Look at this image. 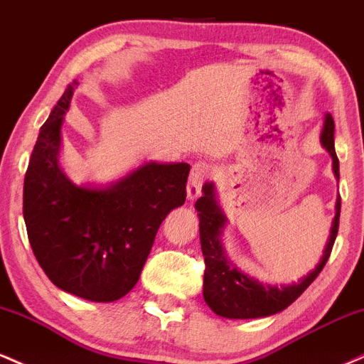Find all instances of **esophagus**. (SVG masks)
I'll return each instance as SVG.
<instances>
[{"label":"esophagus","instance_id":"34e87169","mask_svg":"<svg viewBox=\"0 0 364 364\" xmlns=\"http://www.w3.org/2000/svg\"><path fill=\"white\" fill-rule=\"evenodd\" d=\"M210 173H212L210 164H207V162H203V161L195 162L193 168H191L190 179H188V186H186L188 200H195L196 196L200 195V190H202L203 181L210 176Z\"/></svg>","mask_w":364,"mask_h":364}]
</instances>
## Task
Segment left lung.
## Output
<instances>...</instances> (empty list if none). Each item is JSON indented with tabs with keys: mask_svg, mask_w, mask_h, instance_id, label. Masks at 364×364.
<instances>
[{
	"mask_svg": "<svg viewBox=\"0 0 364 364\" xmlns=\"http://www.w3.org/2000/svg\"><path fill=\"white\" fill-rule=\"evenodd\" d=\"M333 128L336 124H333L332 114L327 112L320 133V144L332 157L333 176L339 181V159H337L336 145H333ZM202 191L203 195L196 200L195 208L198 212L200 243H202V253L205 258L203 299L210 306V310L224 318L236 320L262 318V316H270L286 310L318 277L328 260L337 236V229H339L341 196H337L336 217L330 225V236L315 269L299 279L298 282L272 286V284L260 282L252 275L245 274L229 260L223 246V232L228 219L217 202L215 185L207 181L202 186Z\"/></svg>",
	"mask_w": 364,
	"mask_h": 364,
	"instance_id": "left-lung-1",
	"label": "left lung"
}]
</instances>
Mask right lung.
Listing matches in <instances>:
<instances>
[{"instance_id": "add662e5", "label": "right lung", "mask_w": 364, "mask_h": 364, "mask_svg": "<svg viewBox=\"0 0 364 364\" xmlns=\"http://www.w3.org/2000/svg\"><path fill=\"white\" fill-rule=\"evenodd\" d=\"M78 82L41 127L23 181V219L41 269L60 289L95 303L139 282L162 220L186 200V162H144L109 185H75L60 164L61 127Z\"/></svg>"}]
</instances>
